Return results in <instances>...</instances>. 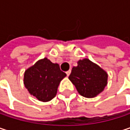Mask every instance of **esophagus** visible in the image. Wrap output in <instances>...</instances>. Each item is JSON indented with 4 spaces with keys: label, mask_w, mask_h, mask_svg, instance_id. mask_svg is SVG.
Instances as JSON below:
<instances>
[{
    "label": "esophagus",
    "mask_w": 130,
    "mask_h": 130,
    "mask_svg": "<svg viewBox=\"0 0 130 130\" xmlns=\"http://www.w3.org/2000/svg\"><path fill=\"white\" fill-rule=\"evenodd\" d=\"M70 74H71V70H68V71H66V74H67V76H69V75H70Z\"/></svg>",
    "instance_id": "1"
}]
</instances>
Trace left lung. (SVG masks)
Segmentation results:
<instances>
[{"label": "left lung", "mask_w": 130, "mask_h": 130, "mask_svg": "<svg viewBox=\"0 0 130 130\" xmlns=\"http://www.w3.org/2000/svg\"><path fill=\"white\" fill-rule=\"evenodd\" d=\"M69 80L83 96L92 98L104 90L107 85L108 74L99 65L84 59L73 67Z\"/></svg>", "instance_id": "1"}]
</instances>
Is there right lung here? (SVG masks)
Returning a JSON list of instances; mask_svg holds the SVG:
<instances>
[{
  "label": "right lung",
  "instance_id": "add662e5",
  "mask_svg": "<svg viewBox=\"0 0 130 130\" xmlns=\"http://www.w3.org/2000/svg\"><path fill=\"white\" fill-rule=\"evenodd\" d=\"M65 76L59 65L44 58L25 71L24 84L29 93L39 101L48 102L56 96L59 83Z\"/></svg>",
  "mask_w": 130,
  "mask_h": 130
}]
</instances>
